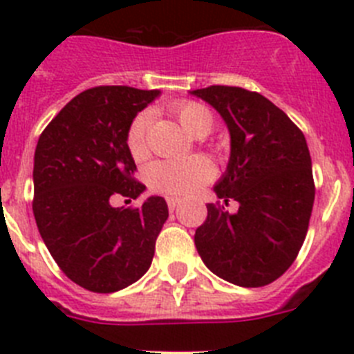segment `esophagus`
Here are the masks:
<instances>
[{"label": "esophagus", "mask_w": 354, "mask_h": 354, "mask_svg": "<svg viewBox=\"0 0 354 354\" xmlns=\"http://www.w3.org/2000/svg\"><path fill=\"white\" fill-rule=\"evenodd\" d=\"M167 204H168V209H170L171 212L175 211V209L179 207V204H180V200L177 198V196H168L167 198Z\"/></svg>", "instance_id": "34e87169"}]
</instances>
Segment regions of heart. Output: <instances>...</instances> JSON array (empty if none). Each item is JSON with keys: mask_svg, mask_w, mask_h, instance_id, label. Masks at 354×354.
Returning <instances> with one entry per match:
<instances>
[{"mask_svg": "<svg viewBox=\"0 0 354 354\" xmlns=\"http://www.w3.org/2000/svg\"><path fill=\"white\" fill-rule=\"evenodd\" d=\"M171 113L180 126L196 138H204L212 131L214 117L207 106L195 101H183L171 106ZM149 115L140 113L131 122L127 131V149L136 161L147 156V127ZM212 177V167L204 158L175 159V161H156L149 165L145 179L150 189L170 196H183L195 192L196 187Z\"/></svg>", "mask_w": 354, "mask_h": 354, "instance_id": "obj_1", "label": "heart"}]
</instances>
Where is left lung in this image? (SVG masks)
<instances>
[{
  "label": "left lung",
  "mask_w": 354,
  "mask_h": 354,
  "mask_svg": "<svg viewBox=\"0 0 354 354\" xmlns=\"http://www.w3.org/2000/svg\"><path fill=\"white\" fill-rule=\"evenodd\" d=\"M193 95L221 115L230 133V159L207 205L195 246L209 270L239 287H262L282 277L305 241L315 186L306 140L270 99L239 86L212 84Z\"/></svg>",
  "instance_id": "obj_1"
}]
</instances>
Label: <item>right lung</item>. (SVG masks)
<instances>
[{
    "label": "right lung",
    "mask_w": 354,
    "mask_h": 354,
    "mask_svg": "<svg viewBox=\"0 0 354 354\" xmlns=\"http://www.w3.org/2000/svg\"><path fill=\"white\" fill-rule=\"evenodd\" d=\"M159 90L95 86L76 95L40 134L33 162V214L49 253L72 282L115 292L147 273L168 218L162 196L142 207H113L117 195L138 198L127 131Z\"/></svg>",
    "instance_id": "add662e5"
}]
</instances>
